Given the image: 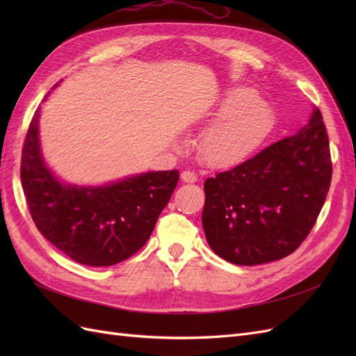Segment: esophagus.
<instances>
[{"label":"esophagus","mask_w":356,"mask_h":356,"mask_svg":"<svg viewBox=\"0 0 356 356\" xmlns=\"http://www.w3.org/2000/svg\"><path fill=\"white\" fill-rule=\"evenodd\" d=\"M181 179H182V182H187V184H195V182L197 181V177H196V174H193V172H190V170H184L181 174Z\"/></svg>","instance_id":"1"}]
</instances>
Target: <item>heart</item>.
<instances>
[{
    "label": "heart",
    "mask_w": 356,
    "mask_h": 356,
    "mask_svg": "<svg viewBox=\"0 0 356 356\" xmlns=\"http://www.w3.org/2000/svg\"><path fill=\"white\" fill-rule=\"evenodd\" d=\"M213 123L199 143V157L211 168H230L250 156L272 127L273 114L250 88L225 90L197 123Z\"/></svg>",
    "instance_id": "b5f03b06"
}]
</instances>
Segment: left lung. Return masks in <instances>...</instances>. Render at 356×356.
Instances as JSON below:
<instances>
[{"instance_id": "1", "label": "left lung", "mask_w": 356, "mask_h": 356, "mask_svg": "<svg viewBox=\"0 0 356 356\" xmlns=\"http://www.w3.org/2000/svg\"><path fill=\"white\" fill-rule=\"evenodd\" d=\"M321 111L297 134L204 181L203 232L212 251L238 266L281 260L306 239L331 182Z\"/></svg>"}]
</instances>
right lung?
Segmentation results:
<instances>
[{
    "mask_svg": "<svg viewBox=\"0 0 356 356\" xmlns=\"http://www.w3.org/2000/svg\"><path fill=\"white\" fill-rule=\"evenodd\" d=\"M40 114L41 108L31 120L20 165L22 188L37 229L80 264L106 267L126 260L149 239L179 172L149 170L101 186L62 181L42 154Z\"/></svg>",
    "mask_w": 356,
    "mask_h": 356,
    "instance_id": "add662e5",
    "label": "right lung"
}]
</instances>
